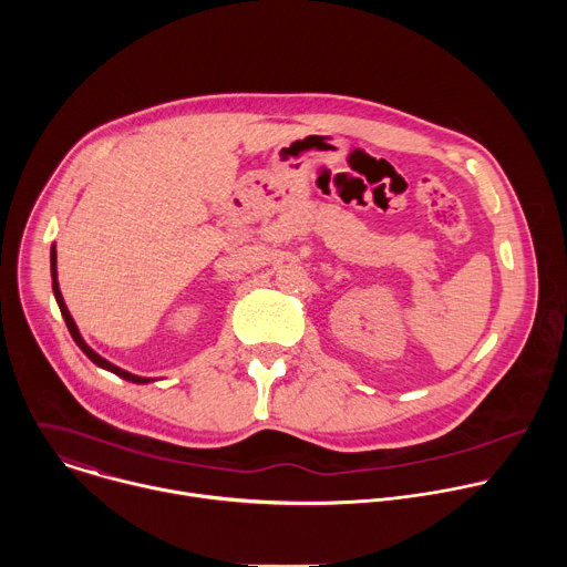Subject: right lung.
<instances>
[{
	"instance_id": "1",
	"label": "right lung",
	"mask_w": 567,
	"mask_h": 567,
	"mask_svg": "<svg viewBox=\"0 0 567 567\" xmlns=\"http://www.w3.org/2000/svg\"><path fill=\"white\" fill-rule=\"evenodd\" d=\"M55 245L51 247V278H53V296H55V300H58V307H60V311H62V318H64V322H66V328H69V334H71V339L75 341V346L83 350L99 368H103V370H110V372H114V374H118L121 379H125V381H132V383H150L152 379H147V377H138V374H132V372H127V370H121L118 365H114V363H110L107 359H103L101 354H96L85 341H83V337H80V332H78V328H75V322H73V318H71V313H69V309H66V305H64V298H62V293H60V287H58V269H55Z\"/></svg>"
}]
</instances>
